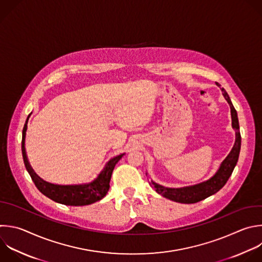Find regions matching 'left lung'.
I'll return each instance as SVG.
<instances>
[{"mask_svg": "<svg viewBox=\"0 0 262 262\" xmlns=\"http://www.w3.org/2000/svg\"><path fill=\"white\" fill-rule=\"evenodd\" d=\"M216 84L220 86L219 83L216 82ZM221 91L225 100L229 104L230 113H231V124H232V128L235 130V142L231 151L226 156V158L221 162L219 168L215 172V175L211 177L209 180L204 181L202 183L191 185V186H185L181 188H168L151 181L150 185L155 189L157 193L164 196L165 199H168L170 201L177 202V203H181V204H194V203L201 202L218 192L226 184L227 180L231 176L239 155L241 133H239V125H238L236 111L225 90L221 89Z\"/></svg>", "mask_w": 262, "mask_h": 262, "instance_id": "8db88e82", "label": "left lung"}]
</instances>
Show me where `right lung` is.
Masks as SVG:
<instances>
[{"instance_id":"add662e5","label":"right lung","mask_w":262,"mask_h":262,"mask_svg":"<svg viewBox=\"0 0 262 262\" xmlns=\"http://www.w3.org/2000/svg\"><path fill=\"white\" fill-rule=\"evenodd\" d=\"M30 115L28 116L26 124L23 129L21 151H23V157H24V162H25L26 168L29 171L33 182L35 183V185L39 189V191L42 192L45 196L49 198L50 200H52L56 203H59V204H62L66 206H76V207L94 204V203L102 200L104 196H106V194L110 188L109 183L111 180L112 171H113L116 163L121 159V157L124 155V153L111 158L106 163L105 167L101 170L98 177L91 183L79 184V185H57V184H52V183L46 182L43 179H41L34 171V169L32 168V166L28 160V156H27V152H26L25 141H26V134H27L28 121H29Z\"/></svg>"}]
</instances>
